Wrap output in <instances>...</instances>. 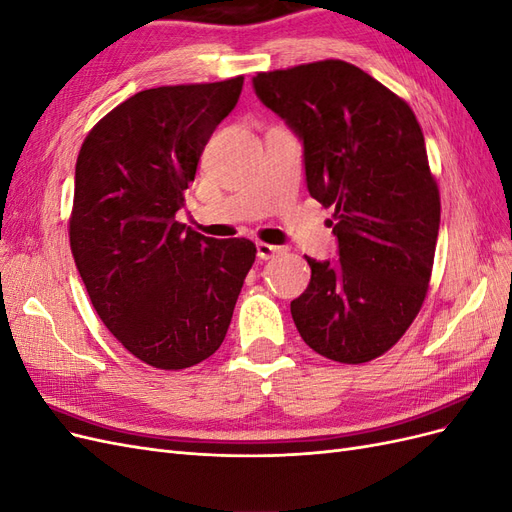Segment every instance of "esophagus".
<instances>
[{"label": "esophagus", "mask_w": 512, "mask_h": 512, "mask_svg": "<svg viewBox=\"0 0 512 512\" xmlns=\"http://www.w3.org/2000/svg\"><path fill=\"white\" fill-rule=\"evenodd\" d=\"M280 252H282V247H277V245H271V243H265V241H258L256 243V254H258L260 260H269V258L277 256Z\"/></svg>", "instance_id": "1"}]
</instances>
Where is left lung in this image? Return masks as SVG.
Returning a JSON list of instances; mask_svg holds the SVG:
<instances>
[{
  "label": "left lung",
  "mask_w": 512,
  "mask_h": 512,
  "mask_svg": "<svg viewBox=\"0 0 512 512\" xmlns=\"http://www.w3.org/2000/svg\"><path fill=\"white\" fill-rule=\"evenodd\" d=\"M254 89L303 141L309 194L335 207L339 260L305 256L312 280L290 303L292 320L327 359L374 361L429 290L440 192L423 130L406 100L342 59L258 72Z\"/></svg>",
  "instance_id": "8db88e82"
}]
</instances>
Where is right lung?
I'll use <instances>...</instances> for the list:
<instances>
[{
  "label": "right lung",
  "instance_id": "right-lung-1",
  "mask_svg": "<svg viewBox=\"0 0 512 512\" xmlns=\"http://www.w3.org/2000/svg\"><path fill=\"white\" fill-rule=\"evenodd\" d=\"M241 89L243 76L138 91L91 128L76 158V269L106 329L151 367H192L222 346L256 260L250 239H211L175 220Z\"/></svg>",
  "mask_w": 512,
  "mask_h": 512
}]
</instances>
